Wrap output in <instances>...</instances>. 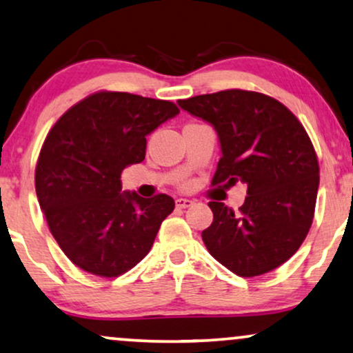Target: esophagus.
Returning <instances> with one entry per match:
<instances>
[{
	"label": "esophagus",
	"mask_w": 353,
	"mask_h": 353,
	"mask_svg": "<svg viewBox=\"0 0 353 353\" xmlns=\"http://www.w3.org/2000/svg\"><path fill=\"white\" fill-rule=\"evenodd\" d=\"M175 204H176V208L186 209V208H190V205H193V201L186 199V198H178V199L175 201Z\"/></svg>",
	"instance_id": "esophagus-1"
}]
</instances>
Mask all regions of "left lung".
I'll list each match as a JSON object with an SVG mask.
<instances>
[{
    "instance_id": "obj_1",
    "label": "left lung",
    "mask_w": 353,
    "mask_h": 353,
    "mask_svg": "<svg viewBox=\"0 0 353 353\" xmlns=\"http://www.w3.org/2000/svg\"><path fill=\"white\" fill-rule=\"evenodd\" d=\"M191 115L216 128L222 157L210 186L246 183L235 212L210 201L209 253L240 277L282 266L296 253L314 217L319 163L308 132L294 113L266 94L243 89L178 100Z\"/></svg>"
}]
</instances>
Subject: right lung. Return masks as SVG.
Wrapping results in <instances>:
<instances>
[{"mask_svg":"<svg viewBox=\"0 0 353 353\" xmlns=\"http://www.w3.org/2000/svg\"><path fill=\"white\" fill-rule=\"evenodd\" d=\"M180 113L173 102L99 90L66 110L45 137L35 191L59 248L82 271L118 277L152 248L175 201L121 194V172L145 157V136Z\"/></svg>","mask_w":353,"mask_h":353,"instance_id":"1","label":"right lung"}]
</instances>
